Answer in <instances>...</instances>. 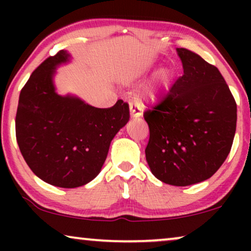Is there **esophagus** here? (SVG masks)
Masks as SVG:
<instances>
[{"label":"esophagus","mask_w":251,"mask_h":251,"mask_svg":"<svg viewBox=\"0 0 251 251\" xmlns=\"http://www.w3.org/2000/svg\"><path fill=\"white\" fill-rule=\"evenodd\" d=\"M143 112L142 109H140L139 107H137L136 105L133 104H130V118L131 119H138L142 116Z\"/></svg>","instance_id":"esophagus-1"}]
</instances>
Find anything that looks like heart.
Returning <instances> with one entry per match:
<instances>
[{
    "label": "heart",
    "mask_w": 251,
    "mask_h": 251,
    "mask_svg": "<svg viewBox=\"0 0 251 251\" xmlns=\"http://www.w3.org/2000/svg\"><path fill=\"white\" fill-rule=\"evenodd\" d=\"M150 71V66H142L131 75L130 80H136V78L142 77L146 73H149ZM171 81H173V72L169 68H161L156 73L155 78L150 84H147L145 88L142 89V91H139L138 95L136 96V104L142 106V107L157 104L160 99L162 98V96L169 89Z\"/></svg>",
    "instance_id": "b5f03b06"
}]
</instances>
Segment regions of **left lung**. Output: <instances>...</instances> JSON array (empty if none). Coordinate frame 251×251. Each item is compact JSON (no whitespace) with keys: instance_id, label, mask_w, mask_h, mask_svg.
Listing matches in <instances>:
<instances>
[{"instance_id":"1","label":"left lung","mask_w":251,"mask_h":251,"mask_svg":"<svg viewBox=\"0 0 251 251\" xmlns=\"http://www.w3.org/2000/svg\"><path fill=\"white\" fill-rule=\"evenodd\" d=\"M184 74L153 111L145 150L162 183L187 186L210 178L227 157L236 129V104L217 67L177 48Z\"/></svg>"}]
</instances>
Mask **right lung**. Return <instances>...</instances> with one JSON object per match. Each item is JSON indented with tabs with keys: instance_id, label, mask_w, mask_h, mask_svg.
I'll return each mask as SVG.
<instances>
[{
	"instance_id": "right-lung-1",
	"label": "right lung",
	"mask_w": 251,
	"mask_h": 251,
	"mask_svg": "<svg viewBox=\"0 0 251 251\" xmlns=\"http://www.w3.org/2000/svg\"><path fill=\"white\" fill-rule=\"evenodd\" d=\"M61 50L30 75L19 96L17 143L30 170L46 183L74 188L100 173L111 142L129 121V106L118 100L97 108L77 96L57 92V68L71 63Z\"/></svg>"
}]
</instances>
